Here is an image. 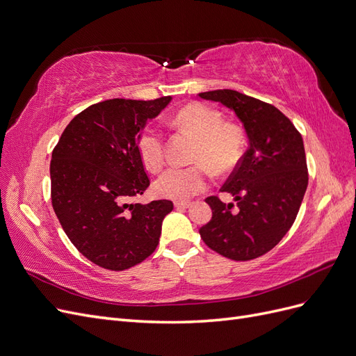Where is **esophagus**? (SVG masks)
Segmentation results:
<instances>
[{"mask_svg": "<svg viewBox=\"0 0 356 356\" xmlns=\"http://www.w3.org/2000/svg\"><path fill=\"white\" fill-rule=\"evenodd\" d=\"M192 204L189 202V201H176L175 202V207L177 208V209H185V208H189Z\"/></svg>", "mask_w": 356, "mask_h": 356, "instance_id": "34e87169", "label": "esophagus"}]
</instances>
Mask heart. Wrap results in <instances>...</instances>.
<instances>
[{
  "mask_svg": "<svg viewBox=\"0 0 356 356\" xmlns=\"http://www.w3.org/2000/svg\"><path fill=\"white\" fill-rule=\"evenodd\" d=\"M176 124L198 138L193 161L198 165L180 168L170 167L154 181V192L163 198L176 201L207 189L209 168L217 173H229L238 165L245 154L246 136L243 129L233 122H222V115L213 107L192 102L175 117ZM136 149L142 164L156 171L164 164V136L155 126L145 127L138 138Z\"/></svg>",
  "mask_w": 356,
  "mask_h": 356,
  "instance_id": "obj_1",
  "label": "heart"
}]
</instances>
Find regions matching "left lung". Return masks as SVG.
Here are the masks:
<instances>
[{"label": "left lung", "instance_id": "8db88e82", "mask_svg": "<svg viewBox=\"0 0 356 356\" xmlns=\"http://www.w3.org/2000/svg\"><path fill=\"white\" fill-rule=\"evenodd\" d=\"M241 118L249 148L218 196H208L213 217L200 229L202 241L217 254L234 261L255 259L277 245L292 227L308 186L304 140L293 123L274 105L232 89L201 92Z\"/></svg>", "mask_w": 356, "mask_h": 356}]
</instances>
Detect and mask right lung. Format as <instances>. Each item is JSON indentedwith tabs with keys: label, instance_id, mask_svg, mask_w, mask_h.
Listing matches in <instances>:
<instances>
[{
	"label": "right lung",
	"instance_id": "obj_1",
	"mask_svg": "<svg viewBox=\"0 0 356 356\" xmlns=\"http://www.w3.org/2000/svg\"><path fill=\"white\" fill-rule=\"evenodd\" d=\"M170 101L114 98L90 105L52 151V208L77 251L105 270L123 271L147 259L173 209L167 200L130 202L149 186L136 149L140 130Z\"/></svg>",
	"mask_w": 356,
	"mask_h": 356
}]
</instances>
